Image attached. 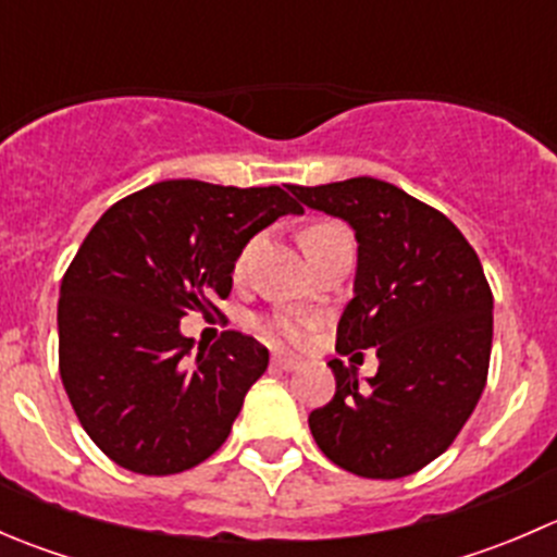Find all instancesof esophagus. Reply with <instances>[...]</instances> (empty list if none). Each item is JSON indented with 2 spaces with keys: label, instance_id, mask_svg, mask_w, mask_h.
<instances>
[{
  "label": "esophagus",
  "instance_id": "1",
  "mask_svg": "<svg viewBox=\"0 0 557 557\" xmlns=\"http://www.w3.org/2000/svg\"><path fill=\"white\" fill-rule=\"evenodd\" d=\"M272 367L280 369V372H296V369L301 367V361L294 356H274Z\"/></svg>",
  "mask_w": 557,
  "mask_h": 557
}]
</instances>
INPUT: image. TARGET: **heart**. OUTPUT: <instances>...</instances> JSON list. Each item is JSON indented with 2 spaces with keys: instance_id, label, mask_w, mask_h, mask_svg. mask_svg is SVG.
I'll use <instances>...</instances> for the list:
<instances>
[{
  "instance_id": "1",
  "label": "heart",
  "mask_w": 557,
  "mask_h": 557,
  "mask_svg": "<svg viewBox=\"0 0 557 557\" xmlns=\"http://www.w3.org/2000/svg\"><path fill=\"white\" fill-rule=\"evenodd\" d=\"M339 234H347L345 226H339V223H334V221L312 223V226H307L305 232H301V247H305V252H310L318 245L329 243L331 237H339ZM252 245L256 243H247L243 247V252H239L237 267H234L237 269V274L245 272V263H247V258H250ZM261 329H263V334L272 336V339H277V342H299L301 336H305V325H301L296 318H288V314H272V318L263 320Z\"/></svg>"
}]
</instances>
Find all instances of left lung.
Masks as SVG:
<instances>
[{
    "instance_id": "obj_1",
    "label": "left lung",
    "mask_w": 557,
    "mask_h": 557,
    "mask_svg": "<svg viewBox=\"0 0 557 557\" xmlns=\"http://www.w3.org/2000/svg\"><path fill=\"white\" fill-rule=\"evenodd\" d=\"M290 190L356 232V296L336 325V350L374 347L380 358L367 383L356 367L329 361L336 393L312 409L314 442L358 476L414 474L453 445L485 387L493 294L480 258L450 218L385 180Z\"/></svg>"
}]
</instances>
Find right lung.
<instances>
[{"label": "right lung", "mask_w": 557, "mask_h": 557, "mask_svg": "<svg viewBox=\"0 0 557 557\" xmlns=\"http://www.w3.org/2000/svg\"><path fill=\"white\" fill-rule=\"evenodd\" d=\"M290 188L164 180L115 201L83 239L61 280L59 372L86 434L117 466L177 474L226 442L269 350L226 331L194 356L180 318L218 312L243 247L305 212Z\"/></svg>", "instance_id": "right-lung-1"}]
</instances>
